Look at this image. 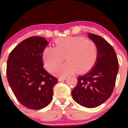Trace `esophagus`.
<instances>
[{"label": "esophagus", "mask_w": 128, "mask_h": 128, "mask_svg": "<svg viewBox=\"0 0 128 128\" xmlns=\"http://www.w3.org/2000/svg\"><path fill=\"white\" fill-rule=\"evenodd\" d=\"M66 79V77H59V78H58V80H59V82H61V81L65 80Z\"/></svg>", "instance_id": "1"}]
</instances>
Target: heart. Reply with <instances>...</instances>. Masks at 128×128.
I'll list each match as a JSON object with an SVG mask.
<instances>
[{"mask_svg": "<svg viewBox=\"0 0 128 128\" xmlns=\"http://www.w3.org/2000/svg\"><path fill=\"white\" fill-rule=\"evenodd\" d=\"M98 49L93 41L82 36H66L55 40V47L44 49L42 57L44 64L50 72H53L64 59L67 62L56 70L57 75L66 77L79 70L84 72L90 70L96 62Z\"/></svg>", "mask_w": 128, "mask_h": 128, "instance_id": "1", "label": "heart"}]
</instances>
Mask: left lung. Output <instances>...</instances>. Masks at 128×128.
<instances>
[{
	"label": "left lung",
	"mask_w": 128,
	"mask_h": 128,
	"mask_svg": "<svg viewBox=\"0 0 128 128\" xmlns=\"http://www.w3.org/2000/svg\"><path fill=\"white\" fill-rule=\"evenodd\" d=\"M97 46L98 56L94 68L77 78L72 91L74 100L87 107L94 108L104 104L111 96L118 72V60L113 48L102 37L88 33Z\"/></svg>",
	"instance_id": "1"
}]
</instances>
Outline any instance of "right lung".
I'll list each match as a JSON object with an SVG mask.
<instances>
[{"label": "right lung", "mask_w": 128, "mask_h": 128, "mask_svg": "<svg viewBox=\"0 0 128 128\" xmlns=\"http://www.w3.org/2000/svg\"><path fill=\"white\" fill-rule=\"evenodd\" d=\"M48 43L43 37H30L11 51L7 60L9 85L18 101L29 109L48 105L58 83V78L43 68L42 51Z\"/></svg>", "instance_id": "right-lung-1"}]
</instances>
